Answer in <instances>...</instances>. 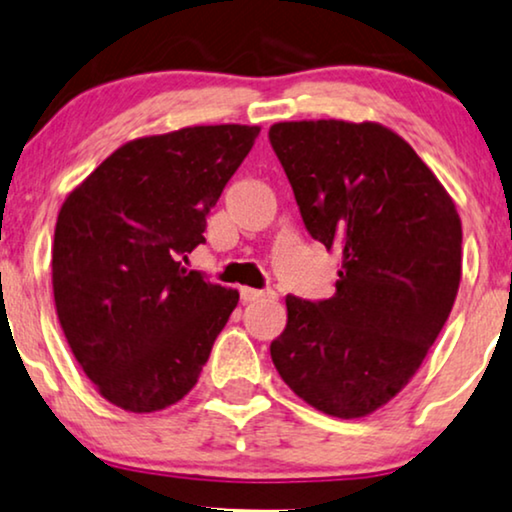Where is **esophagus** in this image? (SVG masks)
Returning <instances> with one entry per match:
<instances>
[{
    "mask_svg": "<svg viewBox=\"0 0 512 512\" xmlns=\"http://www.w3.org/2000/svg\"><path fill=\"white\" fill-rule=\"evenodd\" d=\"M240 296L244 303H258V300H277V291L272 289H242Z\"/></svg>",
    "mask_w": 512,
    "mask_h": 512,
    "instance_id": "1",
    "label": "esophagus"
}]
</instances>
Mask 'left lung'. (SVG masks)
Here are the masks:
<instances>
[{"label":"left lung","mask_w":512,"mask_h":512,"mask_svg":"<svg viewBox=\"0 0 512 512\" xmlns=\"http://www.w3.org/2000/svg\"><path fill=\"white\" fill-rule=\"evenodd\" d=\"M268 137L307 233L342 251L331 298L286 296L272 363L312 408L366 417L410 382L450 317L459 214L415 149L384 125L293 121Z\"/></svg>","instance_id":"1"}]
</instances>
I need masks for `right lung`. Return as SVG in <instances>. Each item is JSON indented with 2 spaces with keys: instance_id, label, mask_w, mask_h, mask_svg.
<instances>
[{
  "instance_id": "right-lung-1",
  "label": "right lung",
  "mask_w": 512,
  "mask_h": 512,
  "mask_svg": "<svg viewBox=\"0 0 512 512\" xmlns=\"http://www.w3.org/2000/svg\"><path fill=\"white\" fill-rule=\"evenodd\" d=\"M261 128L195 125L111 153L67 195L53 237L65 338L97 391L156 412L198 382L240 293L186 270Z\"/></svg>"
}]
</instances>
